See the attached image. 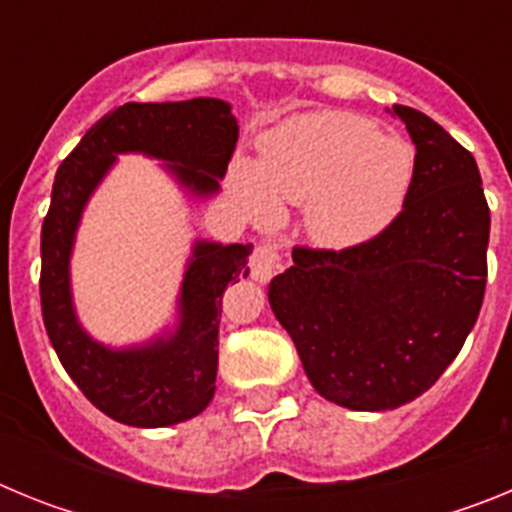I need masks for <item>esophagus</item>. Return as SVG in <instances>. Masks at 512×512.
Here are the masks:
<instances>
[{
	"label": "esophagus",
	"instance_id": "esophagus-1",
	"mask_svg": "<svg viewBox=\"0 0 512 512\" xmlns=\"http://www.w3.org/2000/svg\"><path fill=\"white\" fill-rule=\"evenodd\" d=\"M282 271V251L277 243H261L256 251L251 253V277L256 282L266 284L274 274Z\"/></svg>",
	"mask_w": 512,
	"mask_h": 512
}]
</instances>
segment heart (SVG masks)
<instances>
[{"label":"heart","mask_w":512,"mask_h":512,"mask_svg":"<svg viewBox=\"0 0 512 512\" xmlns=\"http://www.w3.org/2000/svg\"><path fill=\"white\" fill-rule=\"evenodd\" d=\"M413 174L408 140L354 115H307L266 135L261 166H235L233 189L259 220H274L279 202L310 205L312 238L351 248L395 223Z\"/></svg>","instance_id":"obj_1"}]
</instances>
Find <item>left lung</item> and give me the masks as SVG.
I'll use <instances>...</instances> for the list:
<instances>
[{"label": "left lung", "instance_id": "left-lung-1", "mask_svg": "<svg viewBox=\"0 0 512 512\" xmlns=\"http://www.w3.org/2000/svg\"><path fill=\"white\" fill-rule=\"evenodd\" d=\"M415 174L395 223L361 243L292 251L271 310L310 384L351 410H395L431 390L474 328L487 284L490 207L477 161L423 112L395 104Z\"/></svg>", "mask_w": 512, "mask_h": 512}]
</instances>
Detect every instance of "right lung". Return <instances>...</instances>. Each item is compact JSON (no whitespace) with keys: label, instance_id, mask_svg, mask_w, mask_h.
I'll return each mask as SVG.
<instances>
[{"label":"right lung","instance_id":"obj_1","mask_svg":"<svg viewBox=\"0 0 512 512\" xmlns=\"http://www.w3.org/2000/svg\"><path fill=\"white\" fill-rule=\"evenodd\" d=\"M238 143V122L223 99L128 102L94 122L63 158L53 182L51 210L40 233V307L63 369L94 408L135 428H161L200 415L215 395L217 333L223 292L248 274L251 243L197 241L184 271L174 336L146 346L107 348L76 320L69 259L81 210L115 164L117 153H146L169 161L179 184L207 197L220 189Z\"/></svg>","mask_w":512,"mask_h":512}]
</instances>
